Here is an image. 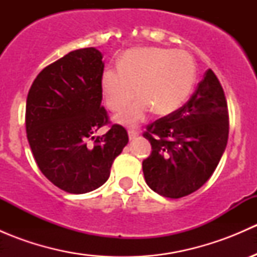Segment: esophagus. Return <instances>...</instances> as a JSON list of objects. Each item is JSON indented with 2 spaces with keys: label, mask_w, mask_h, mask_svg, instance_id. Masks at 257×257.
<instances>
[{
  "label": "esophagus",
  "mask_w": 257,
  "mask_h": 257,
  "mask_svg": "<svg viewBox=\"0 0 257 257\" xmlns=\"http://www.w3.org/2000/svg\"><path fill=\"white\" fill-rule=\"evenodd\" d=\"M128 136H129V139H131V141H133V139H136L137 137L139 136V133H138V132H136V131H129Z\"/></svg>",
  "instance_id": "esophagus-1"
}]
</instances>
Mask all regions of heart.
Here are the masks:
<instances>
[{
  "instance_id": "heart-1",
  "label": "heart",
  "mask_w": 257,
  "mask_h": 257,
  "mask_svg": "<svg viewBox=\"0 0 257 257\" xmlns=\"http://www.w3.org/2000/svg\"><path fill=\"white\" fill-rule=\"evenodd\" d=\"M196 66L185 51L147 47L126 51L118 69L107 68L100 76V92L112 112L123 108L135 95L132 105L115 116V121L134 126L154 108L155 113L170 114L185 103L195 84Z\"/></svg>"
}]
</instances>
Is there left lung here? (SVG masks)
<instances>
[{"label": "left lung", "instance_id": "1", "mask_svg": "<svg viewBox=\"0 0 257 257\" xmlns=\"http://www.w3.org/2000/svg\"><path fill=\"white\" fill-rule=\"evenodd\" d=\"M152 153L143 160L147 184L159 195L179 199L200 189L222 157L229 110L219 79L208 69L188 102L148 124Z\"/></svg>", "mask_w": 257, "mask_h": 257}]
</instances>
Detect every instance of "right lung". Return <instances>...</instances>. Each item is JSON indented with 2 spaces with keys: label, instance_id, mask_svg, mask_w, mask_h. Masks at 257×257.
Listing matches in <instances>:
<instances>
[{
  "label": "right lung",
  "instance_id": "obj_1",
  "mask_svg": "<svg viewBox=\"0 0 257 257\" xmlns=\"http://www.w3.org/2000/svg\"><path fill=\"white\" fill-rule=\"evenodd\" d=\"M102 58L93 47L69 52L40 72L27 95L26 132L36 163L52 184L71 194L102 186L129 141L125 128L110 125L100 105ZM104 125H110L104 136H92Z\"/></svg>",
  "mask_w": 257,
  "mask_h": 257
}]
</instances>
